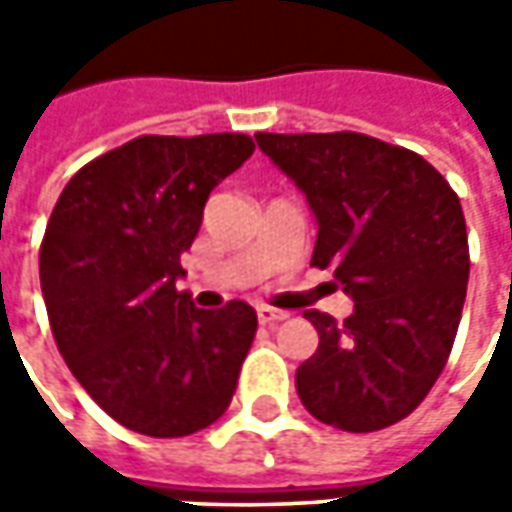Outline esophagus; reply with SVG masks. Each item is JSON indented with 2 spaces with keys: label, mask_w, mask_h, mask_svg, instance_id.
<instances>
[{
  "label": "esophagus",
  "mask_w": 512,
  "mask_h": 512,
  "mask_svg": "<svg viewBox=\"0 0 512 512\" xmlns=\"http://www.w3.org/2000/svg\"><path fill=\"white\" fill-rule=\"evenodd\" d=\"M256 316H259V322L262 325H276V322H285L287 319V310H276V307H256Z\"/></svg>",
  "instance_id": "obj_1"
}]
</instances>
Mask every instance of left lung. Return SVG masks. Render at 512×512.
Returning <instances> with one entry per match:
<instances>
[{"instance_id": "8db88e82", "label": "left lung", "mask_w": 512, "mask_h": 512, "mask_svg": "<svg viewBox=\"0 0 512 512\" xmlns=\"http://www.w3.org/2000/svg\"><path fill=\"white\" fill-rule=\"evenodd\" d=\"M305 193L319 233L310 265L330 267L353 313L307 310L316 353L296 390L310 416L373 433L410 416L436 384L462 319L470 250L459 196L419 153L339 133H256Z\"/></svg>"}]
</instances>
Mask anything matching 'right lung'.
<instances>
[{
    "label": "right lung",
    "mask_w": 512,
    "mask_h": 512,
    "mask_svg": "<svg viewBox=\"0 0 512 512\" xmlns=\"http://www.w3.org/2000/svg\"><path fill=\"white\" fill-rule=\"evenodd\" d=\"M245 133L139 136L70 179L39 247L50 330L110 419L179 439L227 410L256 310L193 307L176 290L210 190L253 153Z\"/></svg>",
    "instance_id": "add662e5"
}]
</instances>
